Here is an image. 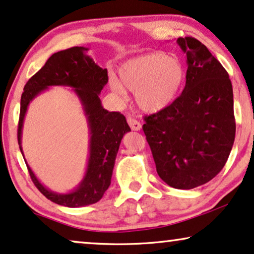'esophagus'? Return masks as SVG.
Wrapping results in <instances>:
<instances>
[{"label":"esophagus","mask_w":254,"mask_h":254,"mask_svg":"<svg viewBox=\"0 0 254 254\" xmlns=\"http://www.w3.org/2000/svg\"><path fill=\"white\" fill-rule=\"evenodd\" d=\"M128 125L131 128V130H140L142 128V125L140 124V121H137L136 119H133V118H128Z\"/></svg>","instance_id":"1"}]
</instances>
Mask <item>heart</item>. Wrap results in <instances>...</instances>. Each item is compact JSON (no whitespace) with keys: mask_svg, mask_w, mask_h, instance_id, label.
Returning a JSON list of instances; mask_svg holds the SVG:
<instances>
[{"mask_svg":"<svg viewBox=\"0 0 254 254\" xmlns=\"http://www.w3.org/2000/svg\"><path fill=\"white\" fill-rule=\"evenodd\" d=\"M185 81V69L175 57L161 52L147 53L125 61L119 78L110 77V88L121 98L127 90L135 92V103L145 113H157L171 105Z\"/></svg>","mask_w":254,"mask_h":254,"instance_id":"heart-1","label":"heart"}]
</instances>
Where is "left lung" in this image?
Listing matches in <instances>:
<instances>
[{
  "label": "left lung",
  "mask_w": 254,
  "mask_h": 254,
  "mask_svg": "<svg viewBox=\"0 0 254 254\" xmlns=\"http://www.w3.org/2000/svg\"><path fill=\"white\" fill-rule=\"evenodd\" d=\"M177 44L186 54V85L171 105L144 118L143 131L163 182L190 190L228 161L236 134L234 93L227 70L203 44L190 37Z\"/></svg>",
  "instance_id": "left-lung-1"
}]
</instances>
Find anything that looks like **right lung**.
I'll use <instances>...</instances> for the list:
<instances>
[{"instance_id":"1","label":"right lung","mask_w":254,"mask_h":254,"mask_svg":"<svg viewBox=\"0 0 254 254\" xmlns=\"http://www.w3.org/2000/svg\"><path fill=\"white\" fill-rule=\"evenodd\" d=\"M89 48L71 47L54 53L36 75L24 86L20 98L18 144L20 152L23 119L29 103L51 86H67L81 102L89 128V156L86 173L79 185L67 193L54 192L40 183L26 160L31 179L48 200L60 206L77 208L96 203L111 185L114 162L124 135L130 131L126 118L119 112H109L99 95L106 85L107 69L95 64L88 54Z\"/></svg>"}]
</instances>
